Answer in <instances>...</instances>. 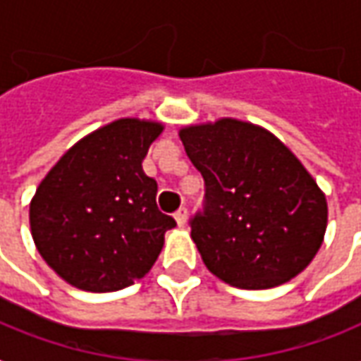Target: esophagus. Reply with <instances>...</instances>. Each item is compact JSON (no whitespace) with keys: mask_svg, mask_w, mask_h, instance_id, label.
I'll return each mask as SVG.
<instances>
[{"mask_svg":"<svg viewBox=\"0 0 361 361\" xmlns=\"http://www.w3.org/2000/svg\"><path fill=\"white\" fill-rule=\"evenodd\" d=\"M173 219H176V223H178V226H183V224L188 223V209H185V207H180V209L176 211V215H173Z\"/></svg>","mask_w":361,"mask_h":361,"instance_id":"esophagus-1","label":"esophagus"}]
</instances>
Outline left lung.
Returning <instances> with one entry per match:
<instances>
[{
    "label": "left lung",
    "mask_w": 361,
    "mask_h": 361,
    "mask_svg": "<svg viewBox=\"0 0 361 361\" xmlns=\"http://www.w3.org/2000/svg\"><path fill=\"white\" fill-rule=\"evenodd\" d=\"M205 180L191 238L211 274L268 289L301 274L319 252L329 207L317 181L279 138L238 119L180 130Z\"/></svg>",
    "instance_id": "8db88e82"
}]
</instances>
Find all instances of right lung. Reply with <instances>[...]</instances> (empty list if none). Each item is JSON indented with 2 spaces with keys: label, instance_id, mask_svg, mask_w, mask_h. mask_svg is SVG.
I'll use <instances>...</instances> for the list:
<instances>
[{
  "label": "right lung",
  "instance_id": "1",
  "mask_svg": "<svg viewBox=\"0 0 361 361\" xmlns=\"http://www.w3.org/2000/svg\"><path fill=\"white\" fill-rule=\"evenodd\" d=\"M162 130L154 121H113L78 140L40 181L29 209L32 240L70 286L119 291L154 266L176 226L156 207V180L142 172Z\"/></svg>",
  "mask_w": 361,
  "mask_h": 361
}]
</instances>
